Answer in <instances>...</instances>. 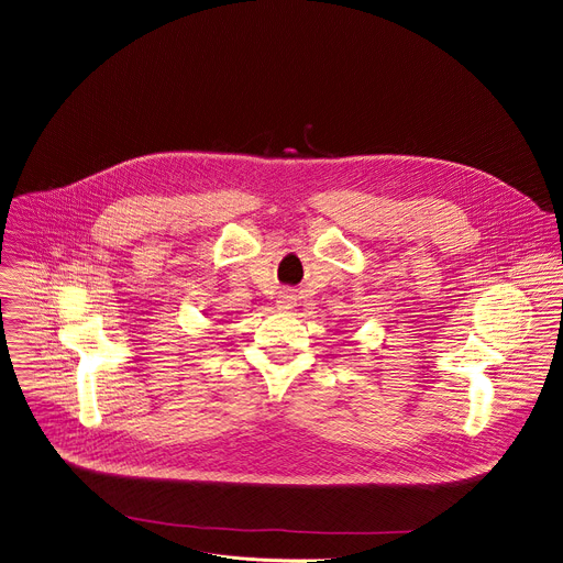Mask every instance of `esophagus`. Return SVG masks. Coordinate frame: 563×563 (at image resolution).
<instances>
[{
    "instance_id": "obj_1",
    "label": "esophagus",
    "mask_w": 563,
    "mask_h": 563,
    "mask_svg": "<svg viewBox=\"0 0 563 563\" xmlns=\"http://www.w3.org/2000/svg\"><path fill=\"white\" fill-rule=\"evenodd\" d=\"M276 302H278V307H283V309H291V307L296 305V296H294L291 291H283Z\"/></svg>"
}]
</instances>
